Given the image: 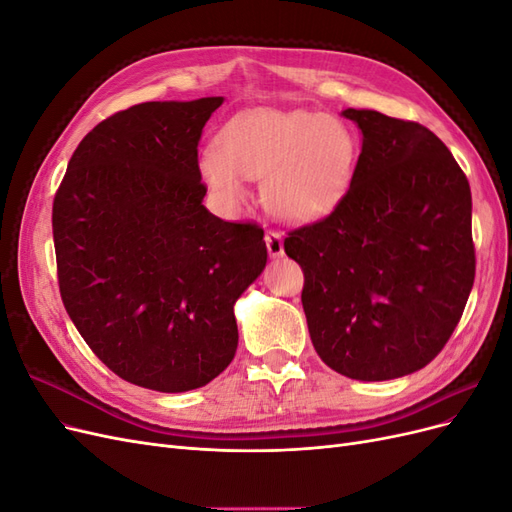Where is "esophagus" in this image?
Returning a JSON list of instances; mask_svg holds the SVG:
<instances>
[{"label":"esophagus","instance_id":"1","mask_svg":"<svg viewBox=\"0 0 512 512\" xmlns=\"http://www.w3.org/2000/svg\"><path fill=\"white\" fill-rule=\"evenodd\" d=\"M265 243H267L269 256H273V258H280V256L284 254V235H282V232H277V230H267Z\"/></svg>","mask_w":512,"mask_h":512}]
</instances>
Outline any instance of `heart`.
Returning a JSON list of instances; mask_svg holds the SVG:
<instances>
[{
    "label": "heart",
    "mask_w": 512,
    "mask_h": 512,
    "mask_svg": "<svg viewBox=\"0 0 512 512\" xmlns=\"http://www.w3.org/2000/svg\"><path fill=\"white\" fill-rule=\"evenodd\" d=\"M359 138L344 119L305 108H254L232 117L218 147L198 153V170L228 205L245 200V179H262V200L277 218L312 222L348 194Z\"/></svg>",
    "instance_id": "heart-1"
}]
</instances>
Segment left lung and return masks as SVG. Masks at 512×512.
Here are the masks:
<instances>
[{
    "instance_id": "1",
    "label": "left lung",
    "mask_w": 512,
    "mask_h": 512,
    "mask_svg": "<svg viewBox=\"0 0 512 512\" xmlns=\"http://www.w3.org/2000/svg\"><path fill=\"white\" fill-rule=\"evenodd\" d=\"M363 132L348 194L292 228L303 312L320 359L352 380H393L451 339L476 273L470 183L416 121L346 108Z\"/></svg>"
}]
</instances>
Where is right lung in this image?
<instances>
[{"label":"right lung","mask_w":512,"mask_h":512,"mask_svg":"<svg viewBox=\"0 0 512 512\" xmlns=\"http://www.w3.org/2000/svg\"><path fill=\"white\" fill-rule=\"evenodd\" d=\"M224 98L143 102L100 121L53 200L61 301L98 359L143 389L205 386L237 350L235 301L265 230L203 205L198 141Z\"/></svg>","instance_id":"right-lung-1"}]
</instances>
